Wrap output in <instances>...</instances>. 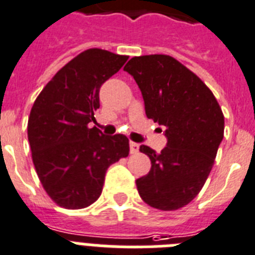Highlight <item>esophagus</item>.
<instances>
[{"label": "esophagus", "mask_w": 255, "mask_h": 255, "mask_svg": "<svg viewBox=\"0 0 255 255\" xmlns=\"http://www.w3.org/2000/svg\"><path fill=\"white\" fill-rule=\"evenodd\" d=\"M139 151V144L138 143H134V142H130V153H136Z\"/></svg>", "instance_id": "obj_1"}]
</instances>
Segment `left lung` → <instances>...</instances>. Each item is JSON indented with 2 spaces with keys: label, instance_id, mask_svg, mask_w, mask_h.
Listing matches in <instances>:
<instances>
[{
  "label": "left lung",
  "instance_id": "left-lung-1",
  "mask_svg": "<svg viewBox=\"0 0 255 255\" xmlns=\"http://www.w3.org/2000/svg\"><path fill=\"white\" fill-rule=\"evenodd\" d=\"M124 71L142 91L147 117L167 136L160 153L140 145L152 166L136 179L139 196L158 210H178L199 195L212 171L225 134L222 108L201 78L170 55L134 56Z\"/></svg>",
  "mask_w": 255,
  "mask_h": 255
}]
</instances>
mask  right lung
Segmentation results:
<instances>
[{"instance_id": "add662e5", "label": "right lung", "mask_w": 255, "mask_h": 255, "mask_svg": "<svg viewBox=\"0 0 255 255\" xmlns=\"http://www.w3.org/2000/svg\"><path fill=\"white\" fill-rule=\"evenodd\" d=\"M128 55L89 49L56 72L28 119V140L43 190L56 205L84 209L103 190L107 169L129 154L123 134L106 136L95 121L99 89L121 69Z\"/></svg>"}]
</instances>
